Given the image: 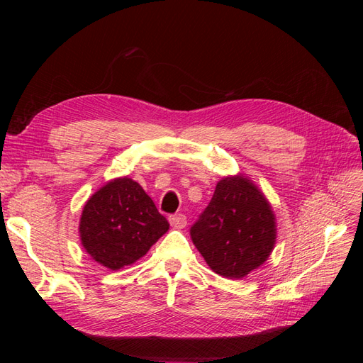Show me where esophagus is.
Masks as SVG:
<instances>
[{"label": "esophagus", "instance_id": "1", "mask_svg": "<svg viewBox=\"0 0 363 363\" xmlns=\"http://www.w3.org/2000/svg\"><path fill=\"white\" fill-rule=\"evenodd\" d=\"M169 223L174 228H184L186 227V223H188V219H186L184 215L182 213H177V215H172L169 216Z\"/></svg>", "mask_w": 363, "mask_h": 363}]
</instances>
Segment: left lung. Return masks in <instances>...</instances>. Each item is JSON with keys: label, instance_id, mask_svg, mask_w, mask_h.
Segmentation results:
<instances>
[{"label": "left lung", "instance_id": "left-lung-1", "mask_svg": "<svg viewBox=\"0 0 363 363\" xmlns=\"http://www.w3.org/2000/svg\"><path fill=\"white\" fill-rule=\"evenodd\" d=\"M191 236L213 272L238 280L271 256L277 240V219L255 182L244 174L227 175L216 183Z\"/></svg>", "mask_w": 363, "mask_h": 363}]
</instances>
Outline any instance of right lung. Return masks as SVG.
Returning a JSON list of instances; mask_svg holds the SVG:
<instances>
[{
    "label": "right lung",
    "instance_id": "add662e5",
    "mask_svg": "<svg viewBox=\"0 0 363 363\" xmlns=\"http://www.w3.org/2000/svg\"><path fill=\"white\" fill-rule=\"evenodd\" d=\"M168 228L167 218L142 186L133 179L118 177L86 201L79 235L87 255L118 271L144 257Z\"/></svg>",
    "mask_w": 363,
    "mask_h": 363
}]
</instances>
